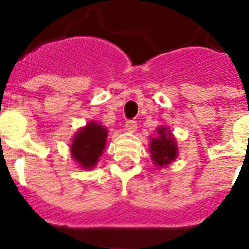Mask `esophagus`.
Wrapping results in <instances>:
<instances>
[{"mask_svg": "<svg viewBox=\"0 0 249 249\" xmlns=\"http://www.w3.org/2000/svg\"><path fill=\"white\" fill-rule=\"evenodd\" d=\"M125 128H126V130H128V132L134 133L137 130V121H134V120L126 121V124H125Z\"/></svg>", "mask_w": 249, "mask_h": 249, "instance_id": "esophagus-1", "label": "esophagus"}]
</instances>
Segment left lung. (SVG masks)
Wrapping results in <instances>:
<instances>
[{"label": "left lung", "instance_id": "left-lung-1", "mask_svg": "<svg viewBox=\"0 0 249 249\" xmlns=\"http://www.w3.org/2000/svg\"><path fill=\"white\" fill-rule=\"evenodd\" d=\"M156 133L155 137L150 138V154L154 165L161 169L177 159L178 146L168 126H159Z\"/></svg>", "mask_w": 249, "mask_h": 249}]
</instances>
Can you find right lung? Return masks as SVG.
Masks as SVG:
<instances>
[{
  "label": "right lung",
  "mask_w": 249,
  "mask_h": 249,
  "mask_svg": "<svg viewBox=\"0 0 249 249\" xmlns=\"http://www.w3.org/2000/svg\"><path fill=\"white\" fill-rule=\"evenodd\" d=\"M108 130L99 121L91 120L80 128L72 138L70 152L83 169H93L99 161L107 143Z\"/></svg>",
  "instance_id": "obj_1"
}]
</instances>
